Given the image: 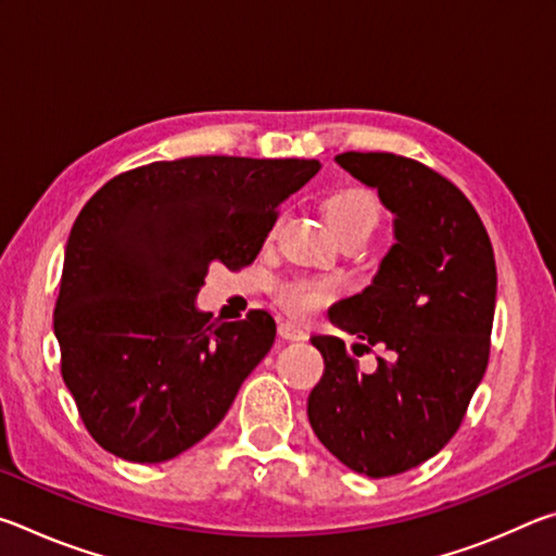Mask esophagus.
I'll list each match as a JSON object with an SVG mask.
<instances>
[{
  "label": "esophagus",
  "instance_id": "obj_1",
  "mask_svg": "<svg viewBox=\"0 0 556 556\" xmlns=\"http://www.w3.org/2000/svg\"><path fill=\"white\" fill-rule=\"evenodd\" d=\"M279 336L285 338V341H306V331L301 326H296V324H291V321H281L279 324Z\"/></svg>",
  "mask_w": 556,
  "mask_h": 556
}]
</instances>
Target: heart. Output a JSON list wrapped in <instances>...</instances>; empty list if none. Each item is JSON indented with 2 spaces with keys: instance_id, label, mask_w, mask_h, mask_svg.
I'll return each instance as SVG.
<instances>
[{
  "instance_id": "obj_1",
  "label": "heart",
  "mask_w": 556,
  "mask_h": 556,
  "mask_svg": "<svg viewBox=\"0 0 556 556\" xmlns=\"http://www.w3.org/2000/svg\"><path fill=\"white\" fill-rule=\"evenodd\" d=\"M326 218L336 232L370 230L380 220V203L370 188L348 186L328 195ZM343 281L338 277H291L279 281L275 289L277 304L289 316L308 318L343 294Z\"/></svg>"
}]
</instances>
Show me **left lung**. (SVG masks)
<instances>
[{"label":"left lung","mask_w":556,"mask_h":556,"mask_svg":"<svg viewBox=\"0 0 556 556\" xmlns=\"http://www.w3.org/2000/svg\"><path fill=\"white\" fill-rule=\"evenodd\" d=\"M336 162L378 188L397 242L372 285L331 308V324L361 338L356 354L384 344L391 357L363 374L343 338L314 336L326 370L308 421L341 464L388 478L439 454L466 417L491 355L495 257L481 215L434 168L390 152Z\"/></svg>","instance_id":"obj_1"}]
</instances>
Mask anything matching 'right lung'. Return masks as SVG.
Listing matches in <instances>:
<instances>
[{
	"instance_id": "right-lung-1",
	"label": "right lung",
	"mask_w": 556,
	"mask_h": 556,
	"mask_svg": "<svg viewBox=\"0 0 556 556\" xmlns=\"http://www.w3.org/2000/svg\"><path fill=\"white\" fill-rule=\"evenodd\" d=\"M316 159L186 156L119 174L73 223L53 331L61 375L98 444L162 464L220 425L275 343L252 308L220 324L193 299L213 262H255Z\"/></svg>"
}]
</instances>
